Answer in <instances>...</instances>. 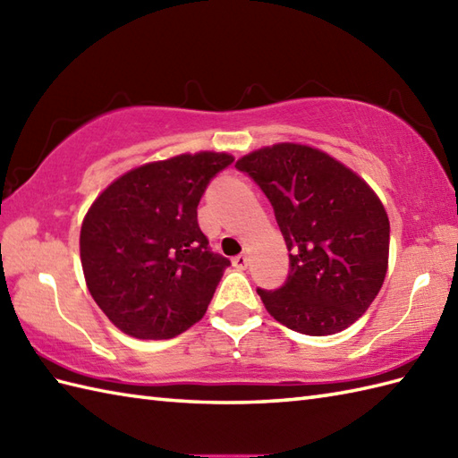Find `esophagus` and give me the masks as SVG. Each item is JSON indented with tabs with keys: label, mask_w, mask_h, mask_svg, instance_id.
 <instances>
[{
	"label": "esophagus",
	"mask_w": 458,
	"mask_h": 458,
	"mask_svg": "<svg viewBox=\"0 0 458 458\" xmlns=\"http://www.w3.org/2000/svg\"><path fill=\"white\" fill-rule=\"evenodd\" d=\"M248 264H250V258H248L246 254H240V256L234 258V266H236L238 269H246Z\"/></svg>",
	"instance_id": "34e87169"
}]
</instances>
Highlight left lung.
Masks as SVG:
<instances>
[{"instance_id": "8db88e82", "label": "left lung", "mask_w": 458, "mask_h": 458, "mask_svg": "<svg viewBox=\"0 0 458 458\" xmlns=\"http://www.w3.org/2000/svg\"><path fill=\"white\" fill-rule=\"evenodd\" d=\"M236 169L266 192L291 251L285 285L258 289L267 313L309 336L356 323L382 289L390 258V218L372 187L303 143L256 149Z\"/></svg>"}]
</instances>
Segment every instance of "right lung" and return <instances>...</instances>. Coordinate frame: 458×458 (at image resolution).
I'll return each mask as SVG.
<instances>
[{
  "instance_id": "1",
  "label": "right lung",
  "mask_w": 458,
  "mask_h": 458,
  "mask_svg": "<svg viewBox=\"0 0 458 458\" xmlns=\"http://www.w3.org/2000/svg\"><path fill=\"white\" fill-rule=\"evenodd\" d=\"M232 161L230 153L199 151L145 163L90 204L81 228L86 287L122 333L173 338L207 313L230 259L210 251L197 207Z\"/></svg>"
}]
</instances>
